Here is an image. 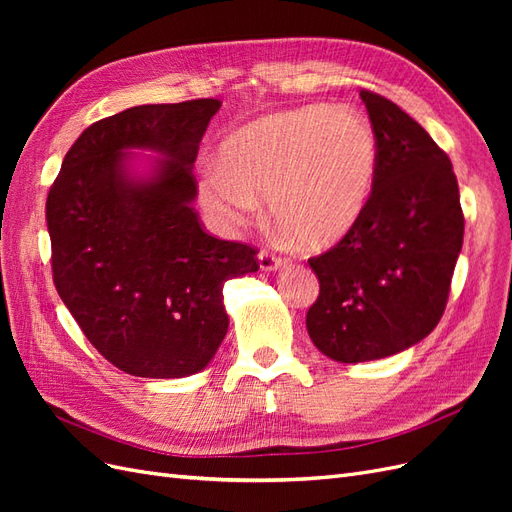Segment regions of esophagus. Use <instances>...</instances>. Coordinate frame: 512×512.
Returning <instances> with one entry per match:
<instances>
[{
  "label": "esophagus",
  "instance_id": "34e87169",
  "mask_svg": "<svg viewBox=\"0 0 512 512\" xmlns=\"http://www.w3.org/2000/svg\"><path fill=\"white\" fill-rule=\"evenodd\" d=\"M258 265H260L262 271H277V269L284 267V260L277 258V256L271 254V252L262 250V252L258 254Z\"/></svg>",
  "mask_w": 512,
  "mask_h": 512
}]
</instances>
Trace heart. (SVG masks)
Here are the masks:
<instances>
[{
    "mask_svg": "<svg viewBox=\"0 0 512 512\" xmlns=\"http://www.w3.org/2000/svg\"><path fill=\"white\" fill-rule=\"evenodd\" d=\"M220 166L200 181V200L224 230L237 228L267 196L275 222L307 250H327L359 224L374 190L378 143L352 108L309 106L256 119L232 132Z\"/></svg>",
    "mask_w": 512,
    "mask_h": 512,
    "instance_id": "1",
    "label": "heart"
}]
</instances>
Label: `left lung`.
I'll list each match as a JSON object with an SVG mask.
<instances>
[{"label":"left lung","mask_w":512,"mask_h":512,"mask_svg":"<svg viewBox=\"0 0 512 512\" xmlns=\"http://www.w3.org/2000/svg\"><path fill=\"white\" fill-rule=\"evenodd\" d=\"M361 100L378 143L374 190L359 224L309 258L320 294L307 333L339 363L384 359L436 329L463 243L451 160L397 104L367 89Z\"/></svg>","instance_id":"obj_1"}]
</instances>
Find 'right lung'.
I'll use <instances>...</instances> for the list:
<instances>
[{
  "label": "right lung",
  "mask_w": 512,
  "mask_h": 512,
  "mask_svg": "<svg viewBox=\"0 0 512 512\" xmlns=\"http://www.w3.org/2000/svg\"><path fill=\"white\" fill-rule=\"evenodd\" d=\"M222 102L132 106L76 138L46 198L53 282L108 363L138 378L205 369L228 331L224 282L256 250L215 239L194 209L198 145ZM128 148L161 153L132 178Z\"/></svg>",
  "instance_id": "obj_1"
}]
</instances>
